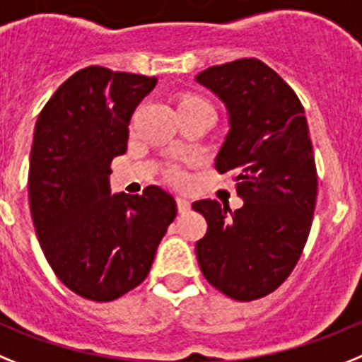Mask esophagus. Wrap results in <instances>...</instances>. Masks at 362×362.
<instances>
[{"label":"esophagus","instance_id":"obj_1","mask_svg":"<svg viewBox=\"0 0 362 362\" xmlns=\"http://www.w3.org/2000/svg\"><path fill=\"white\" fill-rule=\"evenodd\" d=\"M177 207H178V211L180 213H185V211H189V200L184 199V197H177Z\"/></svg>","mask_w":362,"mask_h":362}]
</instances>
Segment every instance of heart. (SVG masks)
I'll use <instances>...</instances> for the list:
<instances>
[{
	"instance_id": "1",
	"label": "heart",
	"mask_w": 362,
	"mask_h": 362,
	"mask_svg": "<svg viewBox=\"0 0 362 362\" xmlns=\"http://www.w3.org/2000/svg\"><path fill=\"white\" fill-rule=\"evenodd\" d=\"M189 103H206L204 100L194 98V96H187L180 102V105H189ZM165 177H168L169 182H173L175 185H184L185 180H187V175H185L184 169L180 165H169L168 171H165Z\"/></svg>"
}]
</instances>
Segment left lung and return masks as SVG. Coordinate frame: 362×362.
<instances>
[{"mask_svg":"<svg viewBox=\"0 0 362 362\" xmlns=\"http://www.w3.org/2000/svg\"><path fill=\"white\" fill-rule=\"evenodd\" d=\"M197 81L228 109L215 168L233 173L244 206L194 202L207 222L194 250L207 282L247 303L275 291L300 259L317 200L312 140L297 94L260 59L215 65Z\"/></svg>","mask_w":362,"mask_h":362,"instance_id":"8db88e82","label":"left lung"}]
</instances>
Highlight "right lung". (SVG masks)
<instances>
[{
	"instance_id": "1",
	"label": "right lung",
	"mask_w": 362,
	"mask_h": 362,
	"mask_svg": "<svg viewBox=\"0 0 362 362\" xmlns=\"http://www.w3.org/2000/svg\"><path fill=\"white\" fill-rule=\"evenodd\" d=\"M156 78L86 67L37 116L29 200L37 240L59 281L109 303L146 281L177 202L156 185L111 194V162L127 151L129 122Z\"/></svg>"
}]
</instances>
